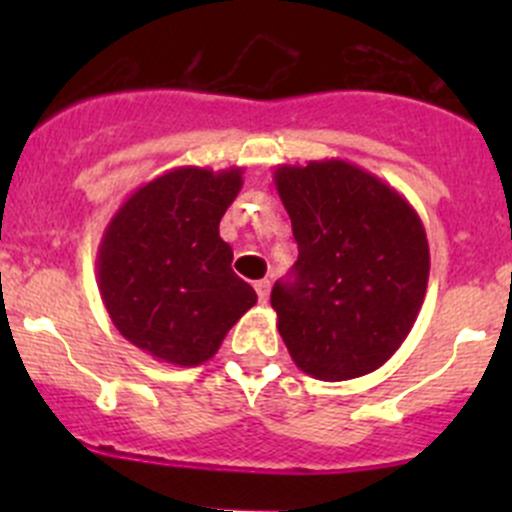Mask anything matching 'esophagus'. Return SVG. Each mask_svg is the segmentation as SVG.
<instances>
[{
    "instance_id": "esophagus-1",
    "label": "esophagus",
    "mask_w": 512,
    "mask_h": 512,
    "mask_svg": "<svg viewBox=\"0 0 512 512\" xmlns=\"http://www.w3.org/2000/svg\"><path fill=\"white\" fill-rule=\"evenodd\" d=\"M255 292H257V299H260L262 304H267V299H270V282L267 280L255 282Z\"/></svg>"
}]
</instances>
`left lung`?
<instances>
[{
	"instance_id": "obj_1",
	"label": "left lung",
	"mask_w": 512,
	"mask_h": 512,
	"mask_svg": "<svg viewBox=\"0 0 512 512\" xmlns=\"http://www.w3.org/2000/svg\"><path fill=\"white\" fill-rule=\"evenodd\" d=\"M299 257L272 287L287 352L304 374H371L404 344L428 285L426 230L409 200L349 160L275 170Z\"/></svg>"
}]
</instances>
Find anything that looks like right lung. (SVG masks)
<instances>
[{"mask_svg": "<svg viewBox=\"0 0 512 512\" xmlns=\"http://www.w3.org/2000/svg\"><path fill=\"white\" fill-rule=\"evenodd\" d=\"M242 188V168L183 165L123 200L96 255L113 327L173 366L213 359L257 294L232 272L220 218Z\"/></svg>", "mask_w": 512, "mask_h": 512, "instance_id": "1", "label": "right lung"}]
</instances>
